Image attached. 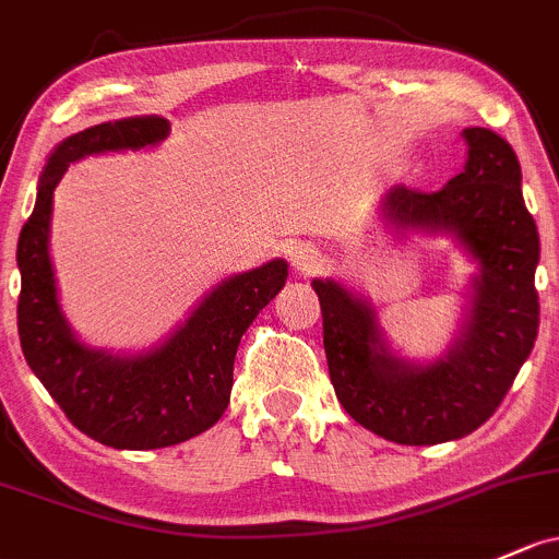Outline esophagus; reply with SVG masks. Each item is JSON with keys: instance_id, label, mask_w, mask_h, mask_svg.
I'll use <instances>...</instances> for the list:
<instances>
[{"instance_id": "esophagus-1", "label": "esophagus", "mask_w": 559, "mask_h": 559, "mask_svg": "<svg viewBox=\"0 0 559 559\" xmlns=\"http://www.w3.org/2000/svg\"><path fill=\"white\" fill-rule=\"evenodd\" d=\"M290 263L296 272L301 274H314L317 269L322 266V255L317 253V248H311V245H296L290 253Z\"/></svg>"}]
</instances>
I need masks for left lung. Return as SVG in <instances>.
Instances as JSON below:
<instances>
[{
	"label": "left lung",
	"instance_id": "1",
	"mask_svg": "<svg viewBox=\"0 0 559 559\" xmlns=\"http://www.w3.org/2000/svg\"><path fill=\"white\" fill-rule=\"evenodd\" d=\"M466 165L440 191L392 186L381 221L400 237L442 234L477 266L464 322L445 354L407 359L389 344L370 298L344 282L311 280L335 397L357 424L400 445L461 440L507 397L538 335L542 245L522 200L514 148L493 130L466 128Z\"/></svg>",
	"mask_w": 559,
	"mask_h": 559
}]
</instances>
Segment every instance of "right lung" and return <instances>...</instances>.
<instances>
[{
    "label": "right lung",
    "mask_w": 559,
    "mask_h": 559,
    "mask_svg": "<svg viewBox=\"0 0 559 559\" xmlns=\"http://www.w3.org/2000/svg\"><path fill=\"white\" fill-rule=\"evenodd\" d=\"M162 117L104 122L63 138L41 167L37 205L17 237V335L23 357L69 421L100 445L154 450L202 435L231 397L239 338L285 287L287 261L274 258L210 287L165 338L141 352L90 346L69 325L50 258L56 186L74 162L159 146Z\"/></svg>",
    "instance_id": "add662e5"
}]
</instances>
